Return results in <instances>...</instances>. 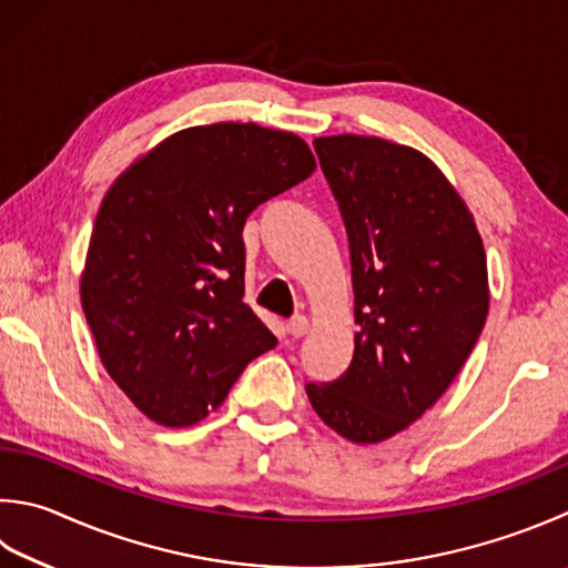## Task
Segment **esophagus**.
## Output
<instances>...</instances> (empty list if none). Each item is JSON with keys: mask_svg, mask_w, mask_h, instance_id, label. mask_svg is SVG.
Instances as JSON below:
<instances>
[{"mask_svg": "<svg viewBox=\"0 0 568 568\" xmlns=\"http://www.w3.org/2000/svg\"><path fill=\"white\" fill-rule=\"evenodd\" d=\"M286 331H288V336L292 338H302L306 331H308V321H306V316H294V318H288L286 321Z\"/></svg>", "mask_w": 568, "mask_h": 568, "instance_id": "obj_1", "label": "esophagus"}]
</instances>
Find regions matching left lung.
Masks as SVG:
<instances>
[{
    "mask_svg": "<svg viewBox=\"0 0 568 568\" xmlns=\"http://www.w3.org/2000/svg\"><path fill=\"white\" fill-rule=\"evenodd\" d=\"M351 250L353 358L306 383L312 408L358 445L388 440L440 400L489 312L473 212L430 158L376 135L314 141Z\"/></svg>",
    "mask_w": 568,
    "mask_h": 568,
    "instance_id": "8db88e82",
    "label": "left lung"
}]
</instances>
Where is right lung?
I'll use <instances>...</instances> for the list:
<instances>
[{"instance_id":"right-lung-1","label":"right lung","mask_w":568,"mask_h":568,"mask_svg":"<svg viewBox=\"0 0 568 568\" xmlns=\"http://www.w3.org/2000/svg\"><path fill=\"white\" fill-rule=\"evenodd\" d=\"M314 170L294 133L192 125L133 160L103 195L81 306L103 368L153 423H200L276 346L242 302V230L254 207Z\"/></svg>"}]
</instances>
